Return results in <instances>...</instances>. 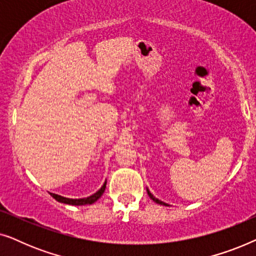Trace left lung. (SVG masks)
Listing matches in <instances>:
<instances>
[{
	"mask_svg": "<svg viewBox=\"0 0 256 256\" xmlns=\"http://www.w3.org/2000/svg\"><path fill=\"white\" fill-rule=\"evenodd\" d=\"M146 192H148V196H149V197L152 198L154 202H157V204H160V205H163V206H169V205L166 204V202H162V200H160V199H157L156 197H154V194H152V192L149 191V188H146Z\"/></svg>",
	"mask_w": 256,
	"mask_h": 256,
	"instance_id": "obj_1",
	"label": "left lung"
}]
</instances>
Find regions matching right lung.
Wrapping results in <instances>:
<instances>
[{
	"label": "right lung",
	"mask_w": 256,
	"mask_h": 256,
	"mask_svg": "<svg viewBox=\"0 0 256 256\" xmlns=\"http://www.w3.org/2000/svg\"><path fill=\"white\" fill-rule=\"evenodd\" d=\"M106 184H107V180H104V183L102 184V186H101L99 190H98L96 194H93L92 196H90V197H86V198H79V199H72V198H66V197H62V196H59V194H50L52 197H54L56 200L59 202H64V204H68V205H76V206H80V205H90L93 204V202H96L98 199H99L101 196L104 194V188H106Z\"/></svg>",
	"instance_id": "right-lung-1"
}]
</instances>
